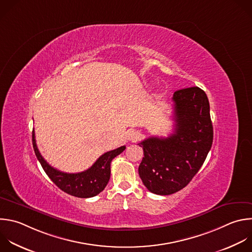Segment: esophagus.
<instances>
[{"label": "esophagus", "instance_id": "1", "mask_svg": "<svg viewBox=\"0 0 252 252\" xmlns=\"http://www.w3.org/2000/svg\"><path fill=\"white\" fill-rule=\"evenodd\" d=\"M140 137V133L136 130H130L127 132V138L131 141H136Z\"/></svg>", "mask_w": 252, "mask_h": 252}]
</instances>
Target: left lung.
Segmentation results:
<instances>
[{
    "mask_svg": "<svg viewBox=\"0 0 252 252\" xmlns=\"http://www.w3.org/2000/svg\"><path fill=\"white\" fill-rule=\"evenodd\" d=\"M174 131L168 137L151 136L143 148L138 174L157 195H171L186 187L198 173L213 143V125L206 93L199 87L174 93Z\"/></svg>",
    "mask_w": 252,
    "mask_h": 252,
    "instance_id": "1",
    "label": "left lung"
}]
</instances>
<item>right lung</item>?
Listing matches in <instances>:
<instances>
[{
  "mask_svg": "<svg viewBox=\"0 0 252 252\" xmlns=\"http://www.w3.org/2000/svg\"><path fill=\"white\" fill-rule=\"evenodd\" d=\"M32 145L39 163L51 181L65 193L78 198H91L97 196L105 189L111 176L112 160L126 149L124 145L104 153L85 171L66 173L53 168L41 156L36 146L34 130H32Z\"/></svg>",
  "mask_w": 252,
  "mask_h": 252,
  "instance_id": "right-lung-1",
  "label": "right lung"
}]
</instances>
